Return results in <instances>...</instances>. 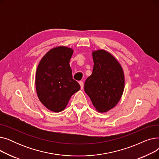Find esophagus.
Masks as SVG:
<instances>
[{
  "label": "esophagus",
  "mask_w": 159,
  "mask_h": 159,
  "mask_svg": "<svg viewBox=\"0 0 159 159\" xmlns=\"http://www.w3.org/2000/svg\"><path fill=\"white\" fill-rule=\"evenodd\" d=\"M79 84H80V86L81 89H82L83 88H84V83H83V82H82V81H80V82H79Z\"/></svg>",
  "instance_id": "1"
}]
</instances>
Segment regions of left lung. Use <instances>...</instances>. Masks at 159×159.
Here are the masks:
<instances>
[{"instance_id": "left-lung-1", "label": "left lung", "mask_w": 159, "mask_h": 159, "mask_svg": "<svg viewBox=\"0 0 159 159\" xmlns=\"http://www.w3.org/2000/svg\"><path fill=\"white\" fill-rule=\"evenodd\" d=\"M93 72L86 79L84 91L97 111L106 113L119 102L125 84L119 62L104 49L93 51Z\"/></svg>"}]
</instances>
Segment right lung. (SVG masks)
I'll list each match as a JSON object with an SVG mask.
<instances>
[{
	"label": "right lung",
	"mask_w": 159,
	"mask_h": 159,
	"mask_svg": "<svg viewBox=\"0 0 159 159\" xmlns=\"http://www.w3.org/2000/svg\"><path fill=\"white\" fill-rule=\"evenodd\" d=\"M73 53V49L66 46L52 48L37 66V94L41 103L52 111H63L71 96L80 88L72 77L70 61Z\"/></svg>",
	"instance_id": "right-lung-1"
}]
</instances>
